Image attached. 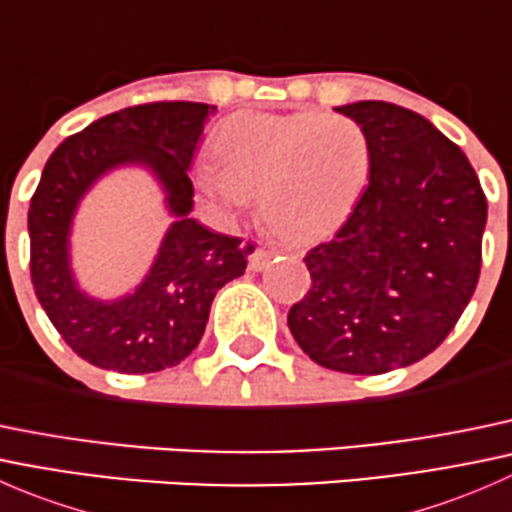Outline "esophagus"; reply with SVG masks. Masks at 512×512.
I'll use <instances>...</instances> for the list:
<instances>
[{
  "mask_svg": "<svg viewBox=\"0 0 512 512\" xmlns=\"http://www.w3.org/2000/svg\"><path fill=\"white\" fill-rule=\"evenodd\" d=\"M270 260H272V252H267V250H255L250 255V270L252 272H260V270H265L267 265H270Z\"/></svg>",
  "mask_w": 512,
  "mask_h": 512,
  "instance_id": "esophagus-1",
  "label": "esophagus"
}]
</instances>
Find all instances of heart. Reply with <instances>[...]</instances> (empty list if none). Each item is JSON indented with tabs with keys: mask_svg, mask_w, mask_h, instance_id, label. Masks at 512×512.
Segmentation results:
<instances>
[{
	"mask_svg": "<svg viewBox=\"0 0 512 512\" xmlns=\"http://www.w3.org/2000/svg\"><path fill=\"white\" fill-rule=\"evenodd\" d=\"M213 165L193 185L203 203L235 218L260 198V215L280 240L307 245L337 230L371 175V143L349 116L235 113L210 141Z\"/></svg>",
	"mask_w": 512,
	"mask_h": 512,
	"instance_id": "b5f03b06",
	"label": "heart"
}]
</instances>
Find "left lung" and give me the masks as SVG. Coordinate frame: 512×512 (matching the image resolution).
<instances>
[{
    "instance_id": "8db88e82",
    "label": "left lung",
    "mask_w": 512,
    "mask_h": 512,
    "mask_svg": "<svg viewBox=\"0 0 512 512\" xmlns=\"http://www.w3.org/2000/svg\"><path fill=\"white\" fill-rule=\"evenodd\" d=\"M371 143V175L337 235L307 252L312 289L287 314L309 359L344 374L416 364L476 292L488 203L466 153L386 101L339 106Z\"/></svg>"
}]
</instances>
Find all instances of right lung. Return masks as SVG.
Masks as SVG:
<instances>
[{"instance_id": "1", "label": "right lung", "mask_w": 512, "mask_h": 512, "mask_svg": "<svg viewBox=\"0 0 512 512\" xmlns=\"http://www.w3.org/2000/svg\"><path fill=\"white\" fill-rule=\"evenodd\" d=\"M215 106L160 101L108 113L66 138L46 160L29 205L32 285L46 317L81 359L118 374H151L180 364L200 344L210 304L240 277L255 252L190 218V160ZM118 167L148 169L174 223L152 270L133 293L98 300L70 267V227L83 195Z\"/></svg>"}]
</instances>
